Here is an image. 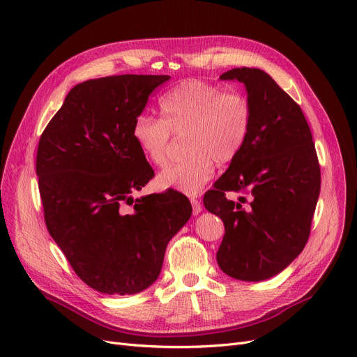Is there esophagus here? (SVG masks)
<instances>
[{
  "mask_svg": "<svg viewBox=\"0 0 357 357\" xmlns=\"http://www.w3.org/2000/svg\"><path fill=\"white\" fill-rule=\"evenodd\" d=\"M191 204H192V212H194V215H198V213L202 211V206H201V202L198 201V199H195V198H192L191 199Z\"/></svg>",
  "mask_w": 357,
  "mask_h": 357,
  "instance_id": "34e87169",
  "label": "esophagus"
}]
</instances>
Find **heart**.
<instances>
[{"instance_id": "b5f03b06", "label": "heart", "mask_w": 357, "mask_h": 357, "mask_svg": "<svg viewBox=\"0 0 357 357\" xmlns=\"http://www.w3.org/2000/svg\"><path fill=\"white\" fill-rule=\"evenodd\" d=\"M160 117L140 113L132 125V139L152 165L168 162L172 136H182L185 156L159 176L160 188L195 195L213 175V162H232L245 146L251 130V106L245 94L188 79L159 99Z\"/></svg>"}]
</instances>
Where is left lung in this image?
I'll return each mask as SVG.
<instances>
[{
  "label": "left lung",
  "mask_w": 357,
  "mask_h": 357,
  "mask_svg": "<svg viewBox=\"0 0 357 357\" xmlns=\"http://www.w3.org/2000/svg\"><path fill=\"white\" fill-rule=\"evenodd\" d=\"M222 80L244 83L251 106L245 146L205 192L225 235L217 251L221 270L244 281L267 280L286 268L308 241L321 175L301 107L259 68H232ZM227 192L250 195L240 202Z\"/></svg>",
  "instance_id": "8db88e82"
}]
</instances>
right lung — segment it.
Returning <instances> with one entry per match:
<instances>
[{"mask_svg": "<svg viewBox=\"0 0 357 357\" xmlns=\"http://www.w3.org/2000/svg\"><path fill=\"white\" fill-rule=\"evenodd\" d=\"M169 79L122 75L83 82L68 91L38 142L36 172L47 229L80 280L105 294H136L155 282L166 245L192 213L189 199L171 188L132 198L155 176L132 139V125L149 94Z\"/></svg>", "mask_w": 357, "mask_h": 357, "instance_id": "obj_1", "label": "right lung"}]
</instances>
